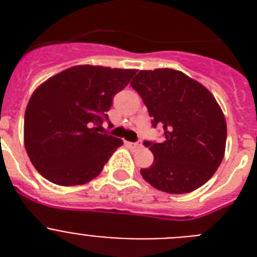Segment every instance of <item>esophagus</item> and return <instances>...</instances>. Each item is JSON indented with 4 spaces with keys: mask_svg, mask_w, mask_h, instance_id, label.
I'll use <instances>...</instances> for the list:
<instances>
[{
    "mask_svg": "<svg viewBox=\"0 0 257 257\" xmlns=\"http://www.w3.org/2000/svg\"><path fill=\"white\" fill-rule=\"evenodd\" d=\"M128 145H130L131 148H135V149H138V148H142V142H136V143H128Z\"/></svg>",
    "mask_w": 257,
    "mask_h": 257,
    "instance_id": "34e87169",
    "label": "esophagus"
}]
</instances>
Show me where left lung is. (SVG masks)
Instances as JSON below:
<instances>
[{"label":"left lung","instance_id":"1","mask_svg":"<svg viewBox=\"0 0 257 257\" xmlns=\"http://www.w3.org/2000/svg\"><path fill=\"white\" fill-rule=\"evenodd\" d=\"M131 86L142 96L152 126L163 127V143L147 142L151 167L140 174L156 189L183 194L198 189L221 163L226 122L205 86L179 70H140Z\"/></svg>","mask_w":257,"mask_h":257}]
</instances>
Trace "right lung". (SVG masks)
Instances as JSON below:
<instances>
[{
  "label": "right lung",
  "instance_id": "1",
  "mask_svg": "<svg viewBox=\"0 0 257 257\" xmlns=\"http://www.w3.org/2000/svg\"><path fill=\"white\" fill-rule=\"evenodd\" d=\"M135 69L77 65L51 77L33 92L24 117V145L45 179L81 185L100 174L122 140L100 134L113 97Z\"/></svg>",
  "mask_w": 257,
  "mask_h": 257
}]
</instances>
